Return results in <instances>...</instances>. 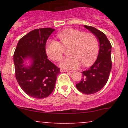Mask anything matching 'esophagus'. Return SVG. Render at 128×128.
Instances as JSON below:
<instances>
[{"mask_svg":"<svg viewBox=\"0 0 128 128\" xmlns=\"http://www.w3.org/2000/svg\"><path fill=\"white\" fill-rule=\"evenodd\" d=\"M60 71L61 72H69V70H66V69H60Z\"/></svg>","mask_w":128,"mask_h":128,"instance_id":"esophagus-1","label":"esophagus"}]
</instances>
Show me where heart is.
I'll return each instance as SVG.
<instances>
[{"label":"heart","instance_id":"heart-1","mask_svg":"<svg viewBox=\"0 0 128 128\" xmlns=\"http://www.w3.org/2000/svg\"><path fill=\"white\" fill-rule=\"evenodd\" d=\"M58 36L62 44L56 40H48L46 44V52L52 60L59 61L63 58L64 48H70L69 54L71 56L60 63V68L74 69L82 64L84 66L94 64L99 51L98 42L94 34L69 28L59 32Z\"/></svg>","mask_w":128,"mask_h":128}]
</instances>
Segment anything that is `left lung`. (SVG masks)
<instances>
[{"mask_svg":"<svg viewBox=\"0 0 128 128\" xmlns=\"http://www.w3.org/2000/svg\"><path fill=\"white\" fill-rule=\"evenodd\" d=\"M99 41V52L94 64L82 72L80 82L76 85L78 91L90 95L100 91L105 86L112 70V45L103 32L94 27L84 25Z\"/></svg>","mask_w":128,"mask_h":128,"instance_id":"8db88e82","label":"left lung"}]
</instances>
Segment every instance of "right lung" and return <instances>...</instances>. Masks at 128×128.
I'll return each instance as SVG.
<instances>
[{
	"mask_svg": "<svg viewBox=\"0 0 128 128\" xmlns=\"http://www.w3.org/2000/svg\"><path fill=\"white\" fill-rule=\"evenodd\" d=\"M55 30L35 29L18 41L14 54L16 79L22 89L34 98H44L53 91L60 69L51 62L46 52V43ZM28 59L30 64L26 65Z\"/></svg>",
	"mask_w": 128,
	"mask_h": 128,
	"instance_id": "1",
	"label": "right lung"
}]
</instances>
